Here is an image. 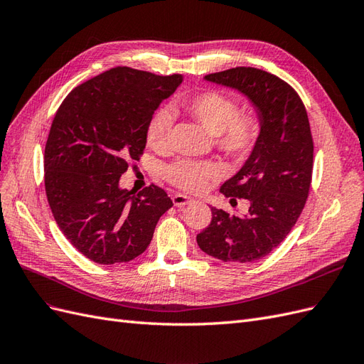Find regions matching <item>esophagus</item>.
<instances>
[{"instance_id":"obj_1","label":"esophagus","mask_w":364,"mask_h":364,"mask_svg":"<svg viewBox=\"0 0 364 364\" xmlns=\"http://www.w3.org/2000/svg\"><path fill=\"white\" fill-rule=\"evenodd\" d=\"M193 200L191 198V196L188 195H183V193H173L172 195V203L176 205V207H184L191 204Z\"/></svg>"}]
</instances>
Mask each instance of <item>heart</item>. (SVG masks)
<instances>
[{
    "label": "heart",
    "instance_id": "1",
    "mask_svg": "<svg viewBox=\"0 0 364 364\" xmlns=\"http://www.w3.org/2000/svg\"><path fill=\"white\" fill-rule=\"evenodd\" d=\"M184 111L215 136V146L227 157L242 159L250 152L259 136V120L253 112H237V103L220 91H203L181 102ZM172 116L169 109L155 111L146 124V143L163 151L169 143ZM221 175L213 161L178 160L164 169L171 184L186 192H201L207 183Z\"/></svg>",
    "mask_w": 364,
    "mask_h": 364
}]
</instances>
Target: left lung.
<instances>
[{"label": "left lung", "mask_w": 364, "mask_h": 364, "mask_svg": "<svg viewBox=\"0 0 364 364\" xmlns=\"http://www.w3.org/2000/svg\"><path fill=\"white\" fill-rule=\"evenodd\" d=\"M204 79L250 99L261 131L250 157L220 189L232 203L248 200V213L212 207V221L196 242L224 262H255L285 240L305 207L314 155L308 114L296 90L264 70L236 67Z\"/></svg>", "instance_id": "left-lung-1"}]
</instances>
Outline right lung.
<instances>
[{
	"label": "right lung",
	"mask_w": 364,
	"mask_h": 364,
	"mask_svg": "<svg viewBox=\"0 0 364 364\" xmlns=\"http://www.w3.org/2000/svg\"><path fill=\"white\" fill-rule=\"evenodd\" d=\"M181 82V75L116 67L60 103L46 143V193L60 232L90 261L111 265L140 256L173 205L159 186L134 195L119 180L140 160L154 111Z\"/></svg>",
	"instance_id": "1"
}]
</instances>
